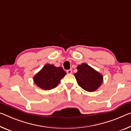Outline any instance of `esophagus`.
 <instances>
[{"label":"esophagus","mask_w":131,"mask_h":131,"mask_svg":"<svg viewBox=\"0 0 131 131\" xmlns=\"http://www.w3.org/2000/svg\"><path fill=\"white\" fill-rule=\"evenodd\" d=\"M66 72H67V73H68V74H72V69L68 70L67 71H66Z\"/></svg>","instance_id":"1"}]
</instances>
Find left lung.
<instances>
[{
	"label": "left lung",
	"mask_w": 131,
	"mask_h": 131,
	"mask_svg": "<svg viewBox=\"0 0 131 131\" xmlns=\"http://www.w3.org/2000/svg\"><path fill=\"white\" fill-rule=\"evenodd\" d=\"M74 73L79 86L89 92H94L103 82V75L86 63H82L77 67Z\"/></svg>",
	"instance_id": "left-lung-1"
}]
</instances>
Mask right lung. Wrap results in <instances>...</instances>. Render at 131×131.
Returning <instances> with one entry per match:
<instances>
[{"instance_id":"right-lung-1","label":"right lung","mask_w":131,"mask_h":131,"mask_svg":"<svg viewBox=\"0 0 131 131\" xmlns=\"http://www.w3.org/2000/svg\"><path fill=\"white\" fill-rule=\"evenodd\" d=\"M62 67L47 64L34 76V82L37 86L45 90L55 88L61 80L66 75Z\"/></svg>"}]
</instances>
